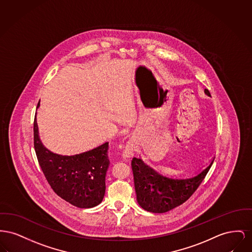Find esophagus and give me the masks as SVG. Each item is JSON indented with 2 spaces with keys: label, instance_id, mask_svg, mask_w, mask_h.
<instances>
[{
  "label": "esophagus",
  "instance_id": "1",
  "mask_svg": "<svg viewBox=\"0 0 252 252\" xmlns=\"http://www.w3.org/2000/svg\"><path fill=\"white\" fill-rule=\"evenodd\" d=\"M132 156V148L131 146H127L125 150L123 151V158H129Z\"/></svg>",
  "mask_w": 252,
  "mask_h": 252
}]
</instances>
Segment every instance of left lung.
Returning a JSON list of instances; mask_svg holds the SVG:
<instances>
[{
	"label": "left lung",
	"instance_id": "left-lung-1",
	"mask_svg": "<svg viewBox=\"0 0 252 252\" xmlns=\"http://www.w3.org/2000/svg\"><path fill=\"white\" fill-rule=\"evenodd\" d=\"M205 93L211 95L208 89ZM196 175L189 178L173 179L163 176L140 158H133L132 170L136 200L147 212L163 213L182 205L197 189L213 163Z\"/></svg>",
	"mask_w": 252,
	"mask_h": 252
}]
</instances>
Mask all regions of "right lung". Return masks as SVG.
I'll list each match as a JSON object with an SVG mask.
<instances>
[{"label":"right lung","mask_w":252,"mask_h":252,"mask_svg":"<svg viewBox=\"0 0 252 252\" xmlns=\"http://www.w3.org/2000/svg\"><path fill=\"white\" fill-rule=\"evenodd\" d=\"M108 146L105 142L75 156L54 154L42 145L36 118L34 120L35 152L46 180L60 197L80 209L95 207L104 197L110 164Z\"/></svg>","instance_id":"1"}]
</instances>
